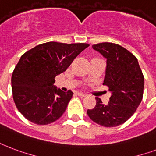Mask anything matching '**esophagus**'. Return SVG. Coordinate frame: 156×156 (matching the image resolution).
Segmentation results:
<instances>
[{
  "label": "esophagus",
  "instance_id": "1",
  "mask_svg": "<svg viewBox=\"0 0 156 156\" xmlns=\"http://www.w3.org/2000/svg\"><path fill=\"white\" fill-rule=\"evenodd\" d=\"M77 95H78V96H79L80 97H85L87 96L86 94L83 93V92H78V93H77Z\"/></svg>",
  "mask_w": 156,
  "mask_h": 156
}]
</instances>
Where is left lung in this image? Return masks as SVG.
Returning a JSON list of instances; mask_svg holds the SVG:
<instances>
[{"label": "left lung", "mask_w": 156, "mask_h": 156, "mask_svg": "<svg viewBox=\"0 0 156 156\" xmlns=\"http://www.w3.org/2000/svg\"><path fill=\"white\" fill-rule=\"evenodd\" d=\"M92 48L107 59L103 85L109 87L111 96L107 105L96 97V106L87 110V115L100 125L116 127L125 123L141 103L144 77L137 59L123 46L103 42Z\"/></svg>", "instance_id": "left-lung-1"}]
</instances>
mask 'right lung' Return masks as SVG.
I'll return each instance as SVG.
<instances>
[{
  "label": "right lung",
  "instance_id": "1",
  "mask_svg": "<svg viewBox=\"0 0 156 156\" xmlns=\"http://www.w3.org/2000/svg\"><path fill=\"white\" fill-rule=\"evenodd\" d=\"M88 46L49 41L21 56L12 74V93L17 109L28 120L45 125L62 116L73 92L57 88L55 78Z\"/></svg>",
  "mask_w": 156,
  "mask_h": 156
}]
</instances>
